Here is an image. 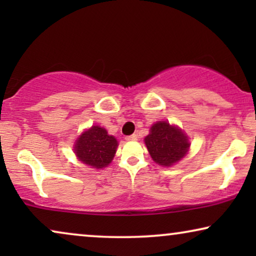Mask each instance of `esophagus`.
I'll return each mask as SVG.
<instances>
[{
    "label": "esophagus",
    "instance_id": "esophagus-1",
    "mask_svg": "<svg viewBox=\"0 0 256 256\" xmlns=\"http://www.w3.org/2000/svg\"><path fill=\"white\" fill-rule=\"evenodd\" d=\"M126 140H127V141H136V140H138V135H136V134L129 135V136H127V138H126Z\"/></svg>",
    "mask_w": 256,
    "mask_h": 256
}]
</instances>
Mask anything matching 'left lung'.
<instances>
[{"instance_id": "left-lung-1", "label": "left lung", "mask_w": 256, "mask_h": 256, "mask_svg": "<svg viewBox=\"0 0 256 256\" xmlns=\"http://www.w3.org/2000/svg\"><path fill=\"white\" fill-rule=\"evenodd\" d=\"M144 143L154 162L162 166H171L180 162L190 148L186 134L168 121L154 124Z\"/></svg>"}]
</instances>
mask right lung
Here are the masks:
<instances>
[{
  "label": "right lung",
  "mask_w": 256,
  "mask_h": 256,
  "mask_svg": "<svg viewBox=\"0 0 256 256\" xmlns=\"http://www.w3.org/2000/svg\"><path fill=\"white\" fill-rule=\"evenodd\" d=\"M118 146L116 138L108 135L106 129L92 126L76 138L73 150L84 164L94 169H102L113 160Z\"/></svg>",
  "instance_id": "1"
}]
</instances>
